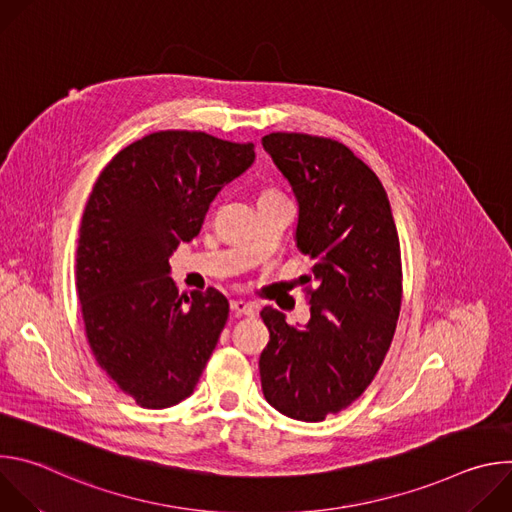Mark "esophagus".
<instances>
[{"label": "esophagus", "mask_w": 512, "mask_h": 512, "mask_svg": "<svg viewBox=\"0 0 512 512\" xmlns=\"http://www.w3.org/2000/svg\"><path fill=\"white\" fill-rule=\"evenodd\" d=\"M255 310H257V308H255L253 304H249V302H243V300L231 302V312H233L237 318H241V316H253Z\"/></svg>", "instance_id": "obj_1"}]
</instances>
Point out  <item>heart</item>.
I'll use <instances>...</instances> for the list:
<instances>
[{
  "instance_id": "heart-1",
  "label": "heart",
  "mask_w": 512,
  "mask_h": 512,
  "mask_svg": "<svg viewBox=\"0 0 512 512\" xmlns=\"http://www.w3.org/2000/svg\"><path fill=\"white\" fill-rule=\"evenodd\" d=\"M269 192H271V190H269Z\"/></svg>"
}]
</instances>
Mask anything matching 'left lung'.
<instances>
[{"mask_svg":"<svg viewBox=\"0 0 512 512\" xmlns=\"http://www.w3.org/2000/svg\"><path fill=\"white\" fill-rule=\"evenodd\" d=\"M294 190L298 249L310 257V322L291 326L265 306L259 358L267 403L300 421L346 409L371 385L401 310V247L387 192L344 143L308 133L261 139Z\"/></svg>","mask_w":512,"mask_h":512,"instance_id":"1","label":"left lung"}]
</instances>
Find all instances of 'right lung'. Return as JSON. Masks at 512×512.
<instances>
[{
    "label": "right lung",
    "instance_id": "add662e5",
    "mask_svg": "<svg viewBox=\"0 0 512 512\" xmlns=\"http://www.w3.org/2000/svg\"><path fill=\"white\" fill-rule=\"evenodd\" d=\"M253 162V143L156 131L123 148L93 186L77 249L81 314L97 364L139 407L190 397L227 324L221 291L180 298L168 259Z\"/></svg>",
    "mask_w": 512,
    "mask_h": 512
}]
</instances>
